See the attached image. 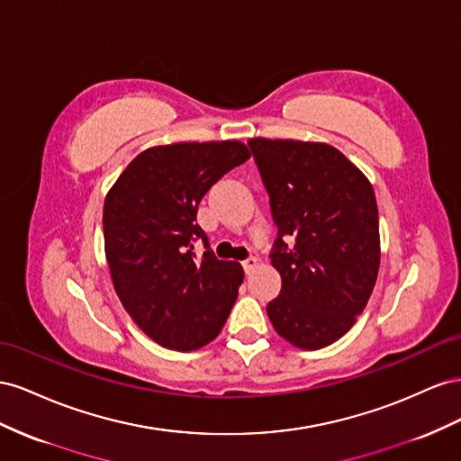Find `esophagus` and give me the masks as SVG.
Returning <instances> with one entry per match:
<instances>
[{
  "mask_svg": "<svg viewBox=\"0 0 461 461\" xmlns=\"http://www.w3.org/2000/svg\"><path fill=\"white\" fill-rule=\"evenodd\" d=\"M243 270H245V274H251L255 268H257V265H258V258L257 257H249V258H245L243 262Z\"/></svg>",
  "mask_w": 461,
  "mask_h": 461,
  "instance_id": "obj_1",
  "label": "esophagus"
}]
</instances>
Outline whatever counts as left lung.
Returning <instances> with one entry per match:
<instances>
[{"label":"left lung","mask_w":461,"mask_h":461,"mask_svg":"<svg viewBox=\"0 0 461 461\" xmlns=\"http://www.w3.org/2000/svg\"><path fill=\"white\" fill-rule=\"evenodd\" d=\"M249 149L278 228L270 258L282 289L267 305L268 319L289 344L321 349L349 330L373 294V185L330 144L251 139Z\"/></svg>","instance_id":"8db88e82"}]
</instances>
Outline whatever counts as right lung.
<instances>
[{"instance_id":"1","label":"right lung","mask_w":461,"mask_h":461,"mask_svg":"<svg viewBox=\"0 0 461 461\" xmlns=\"http://www.w3.org/2000/svg\"><path fill=\"white\" fill-rule=\"evenodd\" d=\"M251 154L243 142H179L140 152L104 203L115 294L156 344L191 351L212 341L238 299L240 262L220 260L196 223L203 196ZM207 251L196 258L194 243Z\"/></svg>"}]
</instances>
